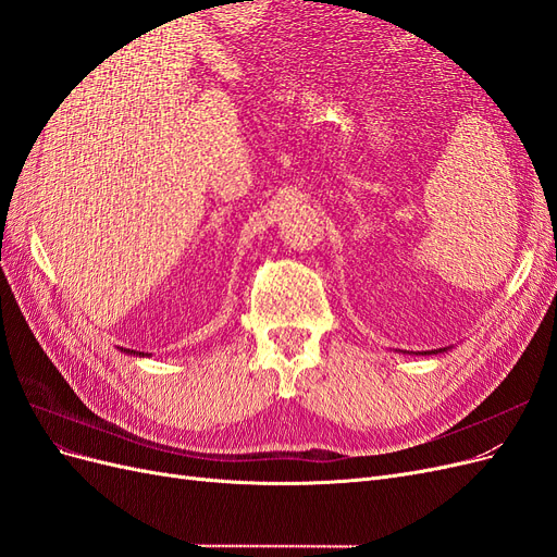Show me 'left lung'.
Masks as SVG:
<instances>
[{
    "label": "left lung",
    "instance_id": "8db88e82",
    "mask_svg": "<svg viewBox=\"0 0 557 557\" xmlns=\"http://www.w3.org/2000/svg\"><path fill=\"white\" fill-rule=\"evenodd\" d=\"M448 348H440V350H425V356H436V352H446Z\"/></svg>",
    "mask_w": 557,
    "mask_h": 557
}]
</instances>
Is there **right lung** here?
<instances>
[{
	"label": "right lung",
	"mask_w": 557,
	"mask_h": 557,
	"mask_svg": "<svg viewBox=\"0 0 557 557\" xmlns=\"http://www.w3.org/2000/svg\"><path fill=\"white\" fill-rule=\"evenodd\" d=\"M123 352H127V356H137V358H148L150 352H141V350H129V348H121Z\"/></svg>",
	"instance_id": "obj_1"
}]
</instances>
